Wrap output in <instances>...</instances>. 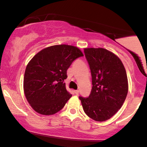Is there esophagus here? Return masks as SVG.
Here are the masks:
<instances>
[{
	"mask_svg": "<svg viewBox=\"0 0 147 147\" xmlns=\"http://www.w3.org/2000/svg\"><path fill=\"white\" fill-rule=\"evenodd\" d=\"M75 93L76 94V95H78L79 94V90H75Z\"/></svg>",
	"mask_w": 147,
	"mask_h": 147,
	"instance_id": "esophagus-1",
	"label": "esophagus"
}]
</instances>
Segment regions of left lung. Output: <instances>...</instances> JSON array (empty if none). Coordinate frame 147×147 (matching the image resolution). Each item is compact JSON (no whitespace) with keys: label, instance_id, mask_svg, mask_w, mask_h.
I'll return each mask as SVG.
<instances>
[{"label":"left lung","instance_id":"1","mask_svg":"<svg viewBox=\"0 0 147 147\" xmlns=\"http://www.w3.org/2000/svg\"><path fill=\"white\" fill-rule=\"evenodd\" d=\"M92 76V90L87 98L79 97L85 113L97 122H104L121 109L129 89L122 61L113 52L98 48H84Z\"/></svg>","mask_w":147,"mask_h":147}]
</instances>
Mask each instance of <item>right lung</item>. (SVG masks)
I'll use <instances>...</instances> for the list:
<instances>
[{
	"label": "right lung",
	"instance_id": "obj_1",
	"mask_svg": "<svg viewBox=\"0 0 147 147\" xmlns=\"http://www.w3.org/2000/svg\"><path fill=\"white\" fill-rule=\"evenodd\" d=\"M84 56L80 49L70 45H55L36 54L27 65L23 90L27 100L38 113L54 115L72 97L64 79L74 60Z\"/></svg>",
	"mask_w": 147,
	"mask_h": 147
}]
</instances>
